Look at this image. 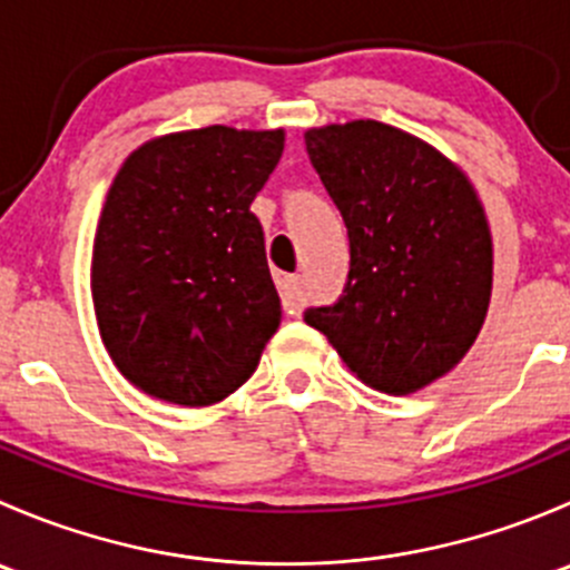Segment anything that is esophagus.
Here are the masks:
<instances>
[{
    "mask_svg": "<svg viewBox=\"0 0 570 570\" xmlns=\"http://www.w3.org/2000/svg\"><path fill=\"white\" fill-rule=\"evenodd\" d=\"M281 289V306H284L286 314H301L303 308V278L301 275H284L278 284Z\"/></svg>",
    "mask_w": 570,
    "mask_h": 570,
    "instance_id": "34e87169",
    "label": "esophagus"
}]
</instances>
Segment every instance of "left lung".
<instances>
[{
  "label": "left lung",
  "instance_id": "obj_1",
  "mask_svg": "<svg viewBox=\"0 0 570 570\" xmlns=\"http://www.w3.org/2000/svg\"><path fill=\"white\" fill-rule=\"evenodd\" d=\"M308 159L342 212V295L303 320L383 394L446 375L491 301V234L465 178L435 148L381 120L306 131Z\"/></svg>",
  "mask_w": 570,
  "mask_h": 570
}]
</instances>
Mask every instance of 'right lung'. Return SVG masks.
Segmentation results:
<instances>
[{"label": "right lung", "mask_w": 570, "mask_h": 570, "mask_svg": "<svg viewBox=\"0 0 570 570\" xmlns=\"http://www.w3.org/2000/svg\"><path fill=\"white\" fill-rule=\"evenodd\" d=\"M284 131L228 126L137 148L109 187L90 289L120 375L176 405H212L256 370L281 301L250 212Z\"/></svg>", "instance_id": "obj_1"}]
</instances>
